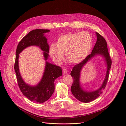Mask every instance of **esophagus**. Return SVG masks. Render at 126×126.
Listing matches in <instances>:
<instances>
[{
  "label": "esophagus",
  "mask_w": 126,
  "mask_h": 126,
  "mask_svg": "<svg viewBox=\"0 0 126 126\" xmlns=\"http://www.w3.org/2000/svg\"><path fill=\"white\" fill-rule=\"evenodd\" d=\"M62 71H63V74L64 75V74H67V72H68L67 70V69H65V68L63 69Z\"/></svg>",
  "instance_id": "esophagus-1"
}]
</instances>
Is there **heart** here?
<instances>
[{"instance_id": "heart-1", "label": "heart", "mask_w": 126, "mask_h": 126, "mask_svg": "<svg viewBox=\"0 0 126 126\" xmlns=\"http://www.w3.org/2000/svg\"><path fill=\"white\" fill-rule=\"evenodd\" d=\"M92 43V37L88 32L68 33L58 38L56 45L52 44L50 46L49 54L57 63L61 62L63 54L65 53L69 62L77 64L88 56Z\"/></svg>"}]
</instances>
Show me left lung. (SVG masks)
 I'll return each instance as SVG.
<instances>
[{
  "instance_id": "obj_1",
  "label": "left lung",
  "mask_w": 126,
  "mask_h": 126,
  "mask_svg": "<svg viewBox=\"0 0 126 126\" xmlns=\"http://www.w3.org/2000/svg\"><path fill=\"white\" fill-rule=\"evenodd\" d=\"M96 35L97 36L96 42L91 54L89 55L81 62L75 65L70 73L71 76L73 78V83L71 87L72 94L78 100L83 103H89L94 101L101 94L102 90L105 88L106 86L112 63L106 41L103 36L97 32H96ZM95 55H100L104 58L106 64L107 65V74L101 86L98 90L93 92L86 91L81 88L80 84V71L83 66Z\"/></svg>"
}]
</instances>
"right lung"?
<instances>
[{
    "label": "right lung",
    "instance_id": "add662e5",
    "mask_svg": "<svg viewBox=\"0 0 126 126\" xmlns=\"http://www.w3.org/2000/svg\"><path fill=\"white\" fill-rule=\"evenodd\" d=\"M49 32L48 30L42 29L31 31L19 42L16 51L14 69L19 87L23 94L30 101L39 104L48 100L54 93L55 80L62 76V69L58 66L46 61L45 70L41 81L37 85L31 86L25 83L20 74L18 65L19 55L26 47L34 45L38 46L43 51L44 60H47L49 56V46L44 33Z\"/></svg>",
    "mask_w": 126,
    "mask_h": 126
}]
</instances>
